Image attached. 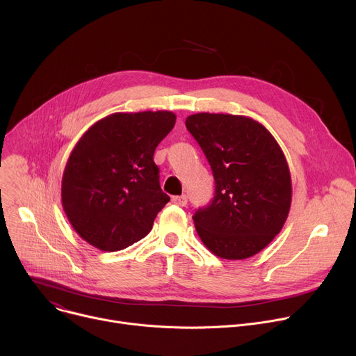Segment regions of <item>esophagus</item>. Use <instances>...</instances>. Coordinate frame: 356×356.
Here are the masks:
<instances>
[{"mask_svg": "<svg viewBox=\"0 0 356 356\" xmlns=\"http://www.w3.org/2000/svg\"><path fill=\"white\" fill-rule=\"evenodd\" d=\"M172 202L176 206H186L187 204V197L184 195L183 196H175V197H172Z\"/></svg>", "mask_w": 356, "mask_h": 356, "instance_id": "34e87169", "label": "esophagus"}]
</instances>
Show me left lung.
Wrapping results in <instances>:
<instances>
[{
	"label": "left lung",
	"mask_w": 356,
	"mask_h": 356,
	"mask_svg": "<svg viewBox=\"0 0 356 356\" xmlns=\"http://www.w3.org/2000/svg\"><path fill=\"white\" fill-rule=\"evenodd\" d=\"M186 127L215 177V197L193 222L204 246L229 260L265 249L285 225L292 180L285 154L269 130L246 115L197 113Z\"/></svg>",
	"instance_id": "left-lung-1"
}]
</instances>
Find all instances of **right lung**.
Here are the masks:
<instances>
[{
  "instance_id": "1",
  "label": "right lung",
  "mask_w": 356,
  "mask_h": 356,
  "mask_svg": "<svg viewBox=\"0 0 356 356\" xmlns=\"http://www.w3.org/2000/svg\"><path fill=\"white\" fill-rule=\"evenodd\" d=\"M175 123L172 111L114 113L77 141L63 173L61 202L88 245L123 250L152 230L170 200L160 188L153 156Z\"/></svg>"
}]
</instances>
